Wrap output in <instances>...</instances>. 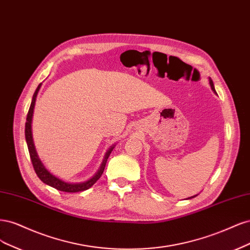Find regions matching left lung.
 Segmentation results:
<instances>
[{
  "label": "left lung",
  "mask_w": 250,
  "mask_h": 250,
  "mask_svg": "<svg viewBox=\"0 0 250 250\" xmlns=\"http://www.w3.org/2000/svg\"><path fill=\"white\" fill-rule=\"evenodd\" d=\"M208 83H210V86H211V88H212V90L214 91V93H215V94H217V92H216V90H215V87H214V84H213V81H212V79H211V78H208ZM195 196H197V194H196V195H193V196H191V197H188L187 199H191V198H193V197H195Z\"/></svg>",
  "instance_id": "8db88e82"
}]
</instances>
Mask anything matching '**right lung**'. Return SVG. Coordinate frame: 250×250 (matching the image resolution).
Wrapping results in <instances>:
<instances>
[{
  "label": "right lung",
  "mask_w": 250,
  "mask_h": 250,
  "mask_svg": "<svg viewBox=\"0 0 250 250\" xmlns=\"http://www.w3.org/2000/svg\"><path fill=\"white\" fill-rule=\"evenodd\" d=\"M42 83L38 85V87L36 88V90L33 94V98H32V102H31V106L28 112L27 115V122H26V128H25V136H26V141H27V146H28V149H29V154H30V158L32 161V164H33L34 170L37 174L38 178L42 180L44 184L49 185V186L57 189L59 191H63V192H69V193H74V192H81V191H85L87 189H89L90 187H92L93 185L96 183L103 172L104 169L106 167V163L107 160L111 154V151L113 150L115 144H113L108 150L106 154H104L103 162L99 168V170L95 172V174L89 180H87L85 182H80V183H68L63 181L61 179H59L58 176L54 175L53 173H51L47 169L45 168V166L42 164V161H40L36 149H35V146H34V141H33V136H32V118H33V112H34V107H35V102H36V98L38 91L42 87Z\"/></svg>",
  "instance_id": "add662e5"
}]
</instances>
